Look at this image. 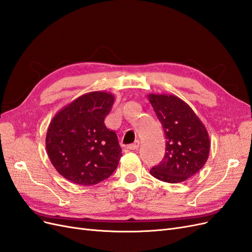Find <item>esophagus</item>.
I'll return each mask as SVG.
<instances>
[{
	"label": "esophagus",
	"instance_id": "34e87169",
	"mask_svg": "<svg viewBox=\"0 0 252 252\" xmlns=\"http://www.w3.org/2000/svg\"><path fill=\"white\" fill-rule=\"evenodd\" d=\"M139 145H140V141H139V140H135V142H134L133 144L128 145L127 148H128L129 150H136V149L139 148Z\"/></svg>",
	"mask_w": 252,
	"mask_h": 252
}]
</instances>
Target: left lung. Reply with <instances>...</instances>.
<instances>
[{"instance_id": "obj_1", "label": "left lung", "mask_w": 252, "mask_h": 252, "mask_svg": "<svg viewBox=\"0 0 252 252\" xmlns=\"http://www.w3.org/2000/svg\"><path fill=\"white\" fill-rule=\"evenodd\" d=\"M148 100L166 136L163 161L152 167L150 174L171 184L184 182L207 162L210 150L208 132L191 107L180 97L150 94Z\"/></svg>"}]
</instances>
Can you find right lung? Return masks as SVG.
I'll use <instances>...</instances> for the list:
<instances>
[{"label": "right lung", "mask_w": 252, "mask_h": 252, "mask_svg": "<svg viewBox=\"0 0 252 252\" xmlns=\"http://www.w3.org/2000/svg\"><path fill=\"white\" fill-rule=\"evenodd\" d=\"M114 96L93 91L61 109L47 129L50 162L66 180L83 186L95 185L117 169L122 157L117 133L105 126Z\"/></svg>", "instance_id": "obj_1"}]
</instances>
